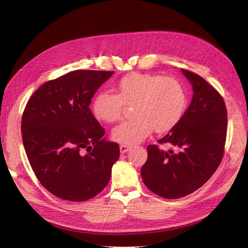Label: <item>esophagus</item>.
I'll list each match as a JSON object with an SVG mask.
<instances>
[{
  "instance_id": "34e87169",
  "label": "esophagus",
  "mask_w": 248,
  "mask_h": 248,
  "mask_svg": "<svg viewBox=\"0 0 248 248\" xmlns=\"http://www.w3.org/2000/svg\"><path fill=\"white\" fill-rule=\"evenodd\" d=\"M129 148H131V147L127 146V145H121L120 146V151H121L122 154H124L129 150Z\"/></svg>"
}]
</instances>
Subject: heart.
<instances>
[{"mask_svg": "<svg viewBox=\"0 0 248 248\" xmlns=\"http://www.w3.org/2000/svg\"><path fill=\"white\" fill-rule=\"evenodd\" d=\"M116 93L102 90L91 104L95 119L111 124L119 121L125 106H133L134 119L123 122L111 132L113 140L135 145L155 128L157 133L172 129L186 108L184 86L174 77L148 73H131L119 81Z\"/></svg>", "mask_w": 248, "mask_h": 248, "instance_id": "1", "label": "heart"}]
</instances>
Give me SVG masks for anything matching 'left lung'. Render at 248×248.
Returning a JSON list of instances; mask_svg holds the SVG:
<instances>
[{"label":"left lung","mask_w":248,"mask_h":248,"mask_svg":"<svg viewBox=\"0 0 248 248\" xmlns=\"http://www.w3.org/2000/svg\"><path fill=\"white\" fill-rule=\"evenodd\" d=\"M193 89L189 108L160 144L173 150L147 148L141 167L145 185L167 199L187 196L210 179L222 160L227 132V111L218 91L201 76L182 69Z\"/></svg>","instance_id":"left-lung-1"}]
</instances>
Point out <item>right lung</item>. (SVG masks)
<instances>
[{
	"label": "right lung",
	"mask_w": 248,
	"mask_h": 248,
	"mask_svg": "<svg viewBox=\"0 0 248 248\" xmlns=\"http://www.w3.org/2000/svg\"><path fill=\"white\" fill-rule=\"evenodd\" d=\"M113 71L75 70L45 82L22 117L23 145L40 183L55 196L86 201L109 182L120 147L108 140L89 106Z\"/></svg>",
	"instance_id": "obj_1"
}]
</instances>
